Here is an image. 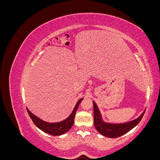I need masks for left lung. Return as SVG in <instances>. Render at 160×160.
<instances>
[{"instance_id": "left-lung-1", "label": "left lung", "mask_w": 160, "mask_h": 160, "mask_svg": "<svg viewBox=\"0 0 160 160\" xmlns=\"http://www.w3.org/2000/svg\"><path fill=\"white\" fill-rule=\"evenodd\" d=\"M93 103L95 127L99 133L109 138L120 137L132 130L140 122L145 113V111H146V110H144L143 112L138 118L130 121V122L122 123H109L105 122L103 119L102 115H101L98 105L94 101H93Z\"/></svg>"}]
</instances>
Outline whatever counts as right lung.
<instances>
[{
    "mask_svg": "<svg viewBox=\"0 0 160 160\" xmlns=\"http://www.w3.org/2000/svg\"><path fill=\"white\" fill-rule=\"evenodd\" d=\"M83 99V98H81L78 100L73 110L72 111V113L70 114L68 118L59 122L51 123L45 122V121L37 117L35 114H33L27 108V109L28 113L32 120L33 123H35V125L38 129H40L42 132H44L48 134L57 136V135H61L65 133L71 128L72 125L74 123V119L77 108H78L80 103Z\"/></svg>",
    "mask_w": 160,
    "mask_h": 160,
    "instance_id": "add662e5",
    "label": "right lung"
}]
</instances>
